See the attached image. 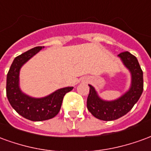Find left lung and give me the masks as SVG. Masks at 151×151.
<instances>
[{
  "mask_svg": "<svg viewBox=\"0 0 151 151\" xmlns=\"http://www.w3.org/2000/svg\"><path fill=\"white\" fill-rule=\"evenodd\" d=\"M118 56L122 60L124 65L129 69L132 74V85L129 91L116 100L104 101L99 98L92 86L87 97V108L89 111L102 120H114L119 119L133 108L141 97L143 91V72L136 56L129 52H120Z\"/></svg>",
  "mask_w": 151,
  "mask_h": 151,
  "instance_id": "obj_1",
  "label": "left lung"
}]
</instances>
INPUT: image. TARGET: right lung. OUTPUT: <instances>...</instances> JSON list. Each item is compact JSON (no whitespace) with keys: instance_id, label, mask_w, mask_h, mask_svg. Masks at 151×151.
<instances>
[{"instance_id":"1","label":"right lung","mask_w":151,"mask_h":151,"mask_svg":"<svg viewBox=\"0 0 151 151\" xmlns=\"http://www.w3.org/2000/svg\"><path fill=\"white\" fill-rule=\"evenodd\" d=\"M43 47H35L17 56L12 63L6 79V95L12 108L22 116L32 121H42L56 116L60 110L65 95L73 88L60 89L41 99L31 98L20 91L18 81L21 67Z\"/></svg>"}]
</instances>
